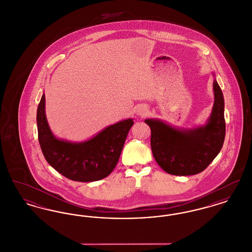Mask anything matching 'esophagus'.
Returning a JSON list of instances; mask_svg holds the SVG:
<instances>
[{"instance_id":"esophagus-1","label":"esophagus","mask_w":252,"mask_h":252,"mask_svg":"<svg viewBox=\"0 0 252 252\" xmlns=\"http://www.w3.org/2000/svg\"><path fill=\"white\" fill-rule=\"evenodd\" d=\"M136 112H137L138 115H144L147 112V108H145V107H141V108L137 109Z\"/></svg>"}]
</instances>
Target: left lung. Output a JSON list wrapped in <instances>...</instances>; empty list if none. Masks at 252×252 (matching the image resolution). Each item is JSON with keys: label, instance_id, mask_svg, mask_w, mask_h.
<instances>
[{"label": "left lung", "instance_id": "obj_1", "mask_svg": "<svg viewBox=\"0 0 252 252\" xmlns=\"http://www.w3.org/2000/svg\"><path fill=\"white\" fill-rule=\"evenodd\" d=\"M215 103L206 125L194 128H176L162 121H144L151 129V149L158 164L175 176L202 172L220 152L226 134L224 97L214 80Z\"/></svg>", "mask_w": 252, "mask_h": 252}]
</instances>
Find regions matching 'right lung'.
Instances as JSON below:
<instances>
[{"mask_svg":"<svg viewBox=\"0 0 252 252\" xmlns=\"http://www.w3.org/2000/svg\"><path fill=\"white\" fill-rule=\"evenodd\" d=\"M133 119L121 121L82 143L55 137L45 115V94L36 111L38 142L47 162L69 180L91 182L108 177L116 166Z\"/></svg>","mask_w":252,"mask_h":252,"instance_id":"add662e5","label":"right lung"}]
</instances>
